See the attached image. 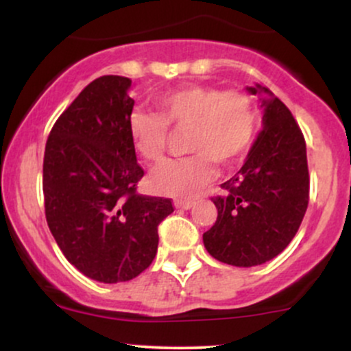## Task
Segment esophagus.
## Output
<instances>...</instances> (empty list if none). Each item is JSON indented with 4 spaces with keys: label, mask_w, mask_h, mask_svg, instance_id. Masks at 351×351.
Segmentation results:
<instances>
[{
    "label": "esophagus",
    "mask_w": 351,
    "mask_h": 351,
    "mask_svg": "<svg viewBox=\"0 0 351 351\" xmlns=\"http://www.w3.org/2000/svg\"><path fill=\"white\" fill-rule=\"evenodd\" d=\"M175 206L178 208V209H189V208L193 206V201H186V199H183V201H176Z\"/></svg>",
    "instance_id": "34e87169"
}]
</instances>
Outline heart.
Instances as JSON below:
<instances>
[{
    "label": "heart",
    "mask_w": 351,
    "mask_h": 351,
    "mask_svg": "<svg viewBox=\"0 0 351 351\" xmlns=\"http://www.w3.org/2000/svg\"><path fill=\"white\" fill-rule=\"evenodd\" d=\"M158 114L132 112L128 132L136 152L148 163L165 158L170 128L184 130V148L191 155L156 168L150 188L156 195L191 198L215 178V163L232 167L244 158L257 130V108L243 90L211 86H183L155 97Z\"/></svg>",
    "instance_id": "obj_1"
}]
</instances>
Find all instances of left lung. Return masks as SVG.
<instances>
[{
	"mask_svg": "<svg viewBox=\"0 0 351 351\" xmlns=\"http://www.w3.org/2000/svg\"><path fill=\"white\" fill-rule=\"evenodd\" d=\"M263 94V130L241 170L215 196L216 223L203 234L204 247L221 263L252 267L274 259L299 231L308 206L307 147L291 110L257 84Z\"/></svg>",
	"mask_w": 351,
	"mask_h": 351,
	"instance_id": "8db88e82",
	"label": "left lung"
}]
</instances>
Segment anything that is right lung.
Masks as SVG:
<instances>
[{
	"mask_svg": "<svg viewBox=\"0 0 351 351\" xmlns=\"http://www.w3.org/2000/svg\"><path fill=\"white\" fill-rule=\"evenodd\" d=\"M132 80H92L60 114L43 165L47 226L66 259L90 279L117 284L142 274L158 249V224L171 199L136 193V163L128 119Z\"/></svg>",
	"mask_w": 351,
	"mask_h": 351,
	"instance_id": "obj_1",
	"label": "right lung"
}]
</instances>
